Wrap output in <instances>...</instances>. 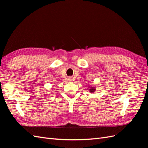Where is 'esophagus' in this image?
Wrapping results in <instances>:
<instances>
[{"instance_id":"esophagus-1","label":"esophagus","mask_w":148,"mask_h":148,"mask_svg":"<svg viewBox=\"0 0 148 148\" xmlns=\"http://www.w3.org/2000/svg\"><path fill=\"white\" fill-rule=\"evenodd\" d=\"M73 80V78L72 77H69V82H72Z\"/></svg>"}]
</instances>
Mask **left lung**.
Instances as JSON below:
<instances>
[{
  "instance_id": "left-lung-1",
  "label": "left lung",
  "mask_w": 148,
  "mask_h": 148,
  "mask_svg": "<svg viewBox=\"0 0 148 148\" xmlns=\"http://www.w3.org/2000/svg\"><path fill=\"white\" fill-rule=\"evenodd\" d=\"M95 91V89H91V90H90V91H91V92H94Z\"/></svg>"
}]
</instances>
